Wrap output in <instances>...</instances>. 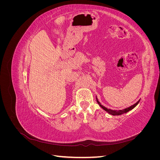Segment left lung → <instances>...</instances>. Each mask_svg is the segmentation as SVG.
<instances>
[{"mask_svg":"<svg viewBox=\"0 0 160 160\" xmlns=\"http://www.w3.org/2000/svg\"><path fill=\"white\" fill-rule=\"evenodd\" d=\"M96 100H97V102H98V103L99 105V106H100V107H101V108H102L103 109H104L105 111H107V112H108L109 114H111V115H122V114H123V113H125L128 112V111H131L132 109H133L135 107V106H137V105L139 103V101H140V99H139L137 103H135L133 104V105L130 106V107H129V108H125V109H122V110H112V109H108L107 108H105V107H104L103 105H101V104L100 103L99 101H98V98H97V96H96Z\"/></svg>","mask_w":160,"mask_h":160,"instance_id":"left-lung-1","label":"left lung"}]
</instances>
